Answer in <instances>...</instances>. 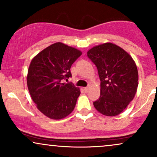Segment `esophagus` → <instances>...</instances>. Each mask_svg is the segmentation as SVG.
I'll list each match as a JSON object with an SVG mask.
<instances>
[{
  "instance_id": "34e87169",
  "label": "esophagus",
  "mask_w": 157,
  "mask_h": 157,
  "mask_svg": "<svg viewBox=\"0 0 157 157\" xmlns=\"http://www.w3.org/2000/svg\"><path fill=\"white\" fill-rule=\"evenodd\" d=\"M89 87H85V88H83V90H84L85 92H87V91H89Z\"/></svg>"
}]
</instances>
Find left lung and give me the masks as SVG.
I'll return each mask as SVG.
<instances>
[{"mask_svg":"<svg viewBox=\"0 0 157 157\" xmlns=\"http://www.w3.org/2000/svg\"><path fill=\"white\" fill-rule=\"evenodd\" d=\"M96 65L100 81V96L94 102L97 111L108 117L120 114L134 98L138 71L131 56L117 45L105 43L87 52Z\"/></svg>","mask_w":157,"mask_h":157,"instance_id":"8db88e82","label":"left lung"}]
</instances>
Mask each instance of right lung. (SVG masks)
Listing matches in <instances>:
<instances>
[{
    "label": "right lung",
    "mask_w": 157,
    "mask_h": 157,
    "mask_svg": "<svg viewBox=\"0 0 157 157\" xmlns=\"http://www.w3.org/2000/svg\"><path fill=\"white\" fill-rule=\"evenodd\" d=\"M82 52L57 42L40 52L30 63L26 81L37 109L52 120H61L75 109L80 88L64 80L71 77V65Z\"/></svg>",
    "instance_id": "right-lung-1"
}]
</instances>
